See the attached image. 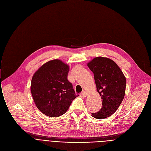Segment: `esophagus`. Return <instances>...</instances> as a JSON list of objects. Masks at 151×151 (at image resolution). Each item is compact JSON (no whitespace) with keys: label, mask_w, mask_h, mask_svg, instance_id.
I'll return each mask as SVG.
<instances>
[{"label":"esophagus","mask_w":151,"mask_h":151,"mask_svg":"<svg viewBox=\"0 0 151 151\" xmlns=\"http://www.w3.org/2000/svg\"><path fill=\"white\" fill-rule=\"evenodd\" d=\"M88 93L86 91H83V92H82V96H83V97H84L88 96Z\"/></svg>","instance_id":"obj_1"}]
</instances>
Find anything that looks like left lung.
Here are the masks:
<instances>
[{
    "mask_svg": "<svg viewBox=\"0 0 151 151\" xmlns=\"http://www.w3.org/2000/svg\"><path fill=\"white\" fill-rule=\"evenodd\" d=\"M94 75L97 91L102 99L99 112L92 113L97 119L113 114L124 98L126 78L115 62L107 58L97 57L87 63Z\"/></svg>",
    "mask_w": 151,
    "mask_h": 151,
    "instance_id": "obj_1",
    "label": "left lung"
}]
</instances>
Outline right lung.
Instances as JSON below:
<instances>
[{
  "label": "right lung",
  "instance_id": "right-lung-1",
  "mask_svg": "<svg viewBox=\"0 0 151 151\" xmlns=\"http://www.w3.org/2000/svg\"><path fill=\"white\" fill-rule=\"evenodd\" d=\"M68 71V65L54 59L44 63L34 74L30 86L32 96L37 108L46 116H62L78 96L67 80Z\"/></svg>",
  "mask_w": 151,
  "mask_h": 151
}]
</instances>
